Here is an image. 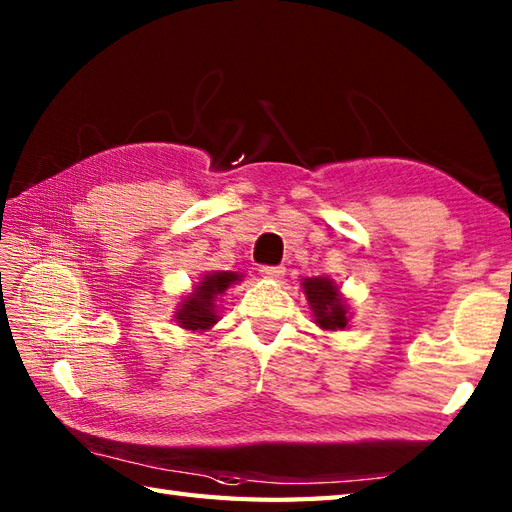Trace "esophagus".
I'll return each mask as SVG.
<instances>
[{
    "instance_id": "obj_1",
    "label": "esophagus",
    "mask_w": 512,
    "mask_h": 512,
    "mask_svg": "<svg viewBox=\"0 0 512 512\" xmlns=\"http://www.w3.org/2000/svg\"><path fill=\"white\" fill-rule=\"evenodd\" d=\"M259 273H262V277H266V279L279 281L281 277L286 275V268L284 266H262V268H259Z\"/></svg>"
}]
</instances>
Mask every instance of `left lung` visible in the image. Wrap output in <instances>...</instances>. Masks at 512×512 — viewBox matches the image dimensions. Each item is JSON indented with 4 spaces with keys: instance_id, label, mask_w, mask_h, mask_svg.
<instances>
[{
    "instance_id": "left-lung-1",
    "label": "left lung",
    "mask_w": 512,
    "mask_h": 512,
    "mask_svg": "<svg viewBox=\"0 0 512 512\" xmlns=\"http://www.w3.org/2000/svg\"><path fill=\"white\" fill-rule=\"evenodd\" d=\"M303 292L314 314V323L323 330H345L350 323L345 301L339 292V286L328 277H310L303 279Z\"/></svg>"
}]
</instances>
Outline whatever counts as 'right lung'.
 Segmentation results:
<instances>
[{
    "label": "right lung",
    "instance_id": "1",
    "mask_svg": "<svg viewBox=\"0 0 512 512\" xmlns=\"http://www.w3.org/2000/svg\"><path fill=\"white\" fill-rule=\"evenodd\" d=\"M244 275L239 273H224V270H217V273L204 275L198 286L193 288L191 295L184 297V301L178 306L176 319L180 323V328L191 330V332H204L213 328L217 323V306L215 301L220 295H224V290L228 286L242 281Z\"/></svg>",
    "mask_w": 512,
    "mask_h": 512
}]
</instances>
